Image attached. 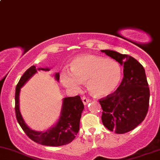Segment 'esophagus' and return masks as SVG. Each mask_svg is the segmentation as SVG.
Segmentation results:
<instances>
[{
  "mask_svg": "<svg viewBox=\"0 0 160 160\" xmlns=\"http://www.w3.org/2000/svg\"><path fill=\"white\" fill-rule=\"evenodd\" d=\"M82 102H83V104L84 105H86V104H88L90 102V99L89 98H86L85 96H83V97H82Z\"/></svg>",
  "mask_w": 160,
  "mask_h": 160,
  "instance_id": "34e87169",
  "label": "esophagus"
}]
</instances>
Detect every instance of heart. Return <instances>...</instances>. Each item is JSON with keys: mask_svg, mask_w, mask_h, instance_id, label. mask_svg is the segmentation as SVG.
<instances>
[{"mask_svg": "<svg viewBox=\"0 0 160 160\" xmlns=\"http://www.w3.org/2000/svg\"><path fill=\"white\" fill-rule=\"evenodd\" d=\"M71 72L62 76V84L67 88L79 91L82 82H87L89 91L96 97L110 95L119 87L122 68L115 61L95 55H82L71 62Z\"/></svg>", "mask_w": 160, "mask_h": 160, "instance_id": "1", "label": "heart"}]
</instances>
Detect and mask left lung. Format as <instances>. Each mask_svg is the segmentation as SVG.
<instances>
[{
  "mask_svg": "<svg viewBox=\"0 0 160 160\" xmlns=\"http://www.w3.org/2000/svg\"><path fill=\"white\" fill-rule=\"evenodd\" d=\"M101 51L124 66V77L119 88L99 99L102 123L116 133H127L145 119L148 110L150 90L145 69L128 55L110 50Z\"/></svg>",
  "mask_w": 160,
  "mask_h": 160,
  "instance_id": "left-lung-1",
  "label": "left lung"
}]
</instances>
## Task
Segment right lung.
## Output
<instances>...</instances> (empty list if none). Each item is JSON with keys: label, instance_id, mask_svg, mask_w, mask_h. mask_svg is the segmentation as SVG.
<instances>
[{"label": "right lung", "instance_id": "right-lung-1", "mask_svg": "<svg viewBox=\"0 0 160 160\" xmlns=\"http://www.w3.org/2000/svg\"><path fill=\"white\" fill-rule=\"evenodd\" d=\"M50 69L30 67L20 78L15 89V115L18 122L24 133L32 141L47 146H61L70 143L79 131L80 119L84 110V104L79 96L63 98L61 114L56 125L46 131H35L25 123L19 108V95L21 88L38 70L49 71ZM59 72L55 74L57 82L59 81Z\"/></svg>", "mask_w": 160, "mask_h": 160}]
</instances>
